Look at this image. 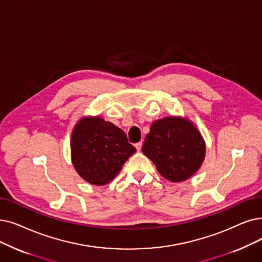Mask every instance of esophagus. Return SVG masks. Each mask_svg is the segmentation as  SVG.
<instances>
[{
	"label": "esophagus",
	"instance_id": "34e87169",
	"mask_svg": "<svg viewBox=\"0 0 262 262\" xmlns=\"http://www.w3.org/2000/svg\"><path fill=\"white\" fill-rule=\"evenodd\" d=\"M135 146H136V149H137V151L139 152V151H141V147H142V142H137L135 144Z\"/></svg>",
	"mask_w": 262,
	"mask_h": 262
}]
</instances>
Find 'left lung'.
Instances as JSON below:
<instances>
[{
	"mask_svg": "<svg viewBox=\"0 0 262 262\" xmlns=\"http://www.w3.org/2000/svg\"><path fill=\"white\" fill-rule=\"evenodd\" d=\"M142 153L151 159L165 179L182 182L190 178L202 165L206 143L189 120L167 117L152 123Z\"/></svg>",
	"mask_w": 262,
	"mask_h": 262,
	"instance_id": "1",
	"label": "left lung"
}]
</instances>
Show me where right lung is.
Instances as JSON below:
<instances>
[{
	"label": "right lung",
	"instance_id": "add662e5",
	"mask_svg": "<svg viewBox=\"0 0 262 262\" xmlns=\"http://www.w3.org/2000/svg\"><path fill=\"white\" fill-rule=\"evenodd\" d=\"M71 150L76 171L93 185L108 184L136 152L121 128L99 117L82 118L75 125Z\"/></svg>",
	"mask_w": 262,
	"mask_h": 262
}]
</instances>
